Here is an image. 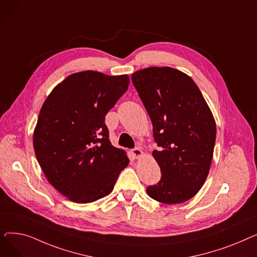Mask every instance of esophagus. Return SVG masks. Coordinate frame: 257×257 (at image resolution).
Wrapping results in <instances>:
<instances>
[{
    "instance_id": "1",
    "label": "esophagus",
    "mask_w": 257,
    "mask_h": 257,
    "mask_svg": "<svg viewBox=\"0 0 257 257\" xmlns=\"http://www.w3.org/2000/svg\"><path fill=\"white\" fill-rule=\"evenodd\" d=\"M131 153L136 158H140V157H142L144 155L143 151L140 149V148H134V149L131 150Z\"/></svg>"
}]
</instances>
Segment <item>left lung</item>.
Returning a JSON list of instances; mask_svg holds the SVG:
<instances>
[{"instance_id":"1","label":"left lung","mask_w":257,"mask_h":257,"mask_svg":"<svg viewBox=\"0 0 257 257\" xmlns=\"http://www.w3.org/2000/svg\"><path fill=\"white\" fill-rule=\"evenodd\" d=\"M153 125L161 171L147 194L165 204L190 200L204 184L213 155L217 127L194 80L169 66L148 67L131 76Z\"/></svg>"}]
</instances>
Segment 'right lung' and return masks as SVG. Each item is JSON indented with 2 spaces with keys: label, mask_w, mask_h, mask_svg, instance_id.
I'll list each match as a JSON object with an SVG mask.
<instances>
[{
  "label": "right lung",
  "mask_w": 257,
  "mask_h": 257,
  "mask_svg": "<svg viewBox=\"0 0 257 257\" xmlns=\"http://www.w3.org/2000/svg\"><path fill=\"white\" fill-rule=\"evenodd\" d=\"M129 82L128 75L75 73L53 88L39 111L33 133L37 161L48 181L76 203L109 195L129 164L105 124Z\"/></svg>",
  "instance_id": "add662e5"
}]
</instances>
